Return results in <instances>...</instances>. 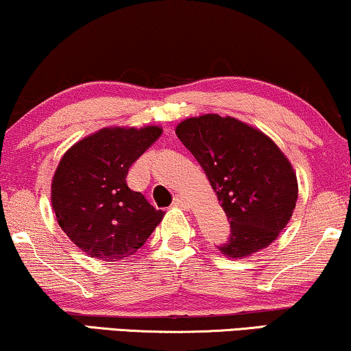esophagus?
<instances>
[{
	"label": "esophagus",
	"mask_w": 351,
	"mask_h": 351,
	"mask_svg": "<svg viewBox=\"0 0 351 351\" xmlns=\"http://www.w3.org/2000/svg\"><path fill=\"white\" fill-rule=\"evenodd\" d=\"M173 204H175L176 207H181V208H188V207H189L188 201H186V199H184L183 196H176L175 201H173Z\"/></svg>",
	"instance_id": "obj_1"
}]
</instances>
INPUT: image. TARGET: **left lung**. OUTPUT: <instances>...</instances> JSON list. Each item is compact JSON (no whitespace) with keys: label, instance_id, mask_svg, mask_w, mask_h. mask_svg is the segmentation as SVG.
Instances as JSON below:
<instances>
[{"label":"left lung","instance_id":"8db88e82","mask_svg":"<svg viewBox=\"0 0 351 351\" xmlns=\"http://www.w3.org/2000/svg\"><path fill=\"white\" fill-rule=\"evenodd\" d=\"M176 136L202 167L228 217L230 238L217 247L245 257L267 247L287 227L298 199L290 162L267 136L234 118H188Z\"/></svg>","mask_w":351,"mask_h":351}]
</instances>
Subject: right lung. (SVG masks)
<instances>
[{
    "label": "right lung",
    "mask_w": 351,
    "mask_h": 351,
    "mask_svg": "<svg viewBox=\"0 0 351 351\" xmlns=\"http://www.w3.org/2000/svg\"><path fill=\"white\" fill-rule=\"evenodd\" d=\"M162 134L110 128L79 141L56 168L51 204L58 225L90 257L106 263L134 254L160 223L163 212L126 183L132 163Z\"/></svg>",
    "instance_id": "obj_1"
}]
</instances>
